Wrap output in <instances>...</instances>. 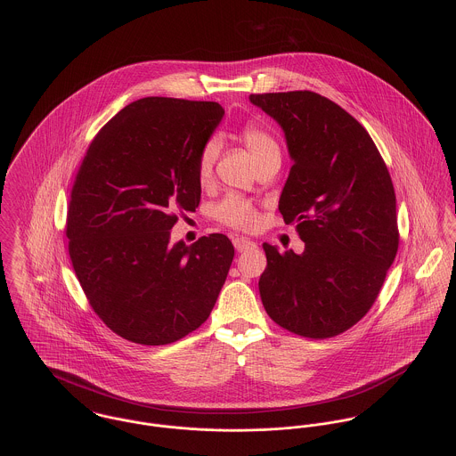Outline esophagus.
<instances>
[{
  "mask_svg": "<svg viewBox=\"0 0 456 456\" xmlns=\"http://www.w3.org/2000/svg\"><path fill=\"white\" fill-rule=\"evenodd\" d=\"M233 246L237 248V252H246V250H250V248H256V244H254V242L246 240V239H240V237L233 239Z\"/></svg>",
  "mask_w": 456,
  "mask_h": 456,
  "instance_id": "obj_1",
  "label": "esophagus"
}]
</instances>
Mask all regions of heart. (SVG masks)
Segmentation results:
<instances>
[{"label": "heart", "mask_w": 456, "mask_h": 456, "mask_svg": "<svg viewBox=\"0 0 456 456\" xmlns=\"http://www.w3.org/2000/svg\"><path fill=\"white\" fill-rule=\"evenodd\" d=\"M240 137H242L252 160L256 162V166H261L268 160H281L279 142L268 130H265L257 125L248 124L242 128ZM219 148H221V144H219L217 137H210L202 144V148L199 151V159H197V174H199L200 183L210 181L217 155H219ZM216 217L219 223H223L230 228H235V230H242V232H250L257 224L256 208L248 200L242 197H237V195L226 197L216 208Z\"/></svg>", "instance_id": "1"}]
</instances>
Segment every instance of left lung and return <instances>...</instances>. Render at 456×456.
Instances as JSON below:
<instances>
[{
	"instance_id": "obj_1",
	"label": "left lung",
	"mask_w": 456,
	"mask_h": 456,
	"mask_svg": "<svg viewBox=\"0 0 456 456\" xmlns=\"http://www.w3.org/2000/svg\"><path fill=\"white\" fill-rule=\"evenodd\" d=\"M248 99L286 134L294 166L279 210L305 242L303 254L263 244V306L294 334L338 336L370 312L397 254L388 168L368 130L321 94L294 90Z\"/></svg>"
}]
</instances>
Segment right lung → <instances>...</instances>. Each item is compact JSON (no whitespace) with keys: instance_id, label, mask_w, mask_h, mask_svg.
Listing matches in <instances>:
<instances>
[{"instance_id":"1","label":"right lung","mask_w":456,"mask_h":456,"mask_svg":"<svg viewBox=\"0 0 456 456\" xmlns=\"http://www.w3.org/2000/svg\"><path fill=\"white\" fill-rule=\"evenodd\" d=\"M223 115L208 101H134L97 132L77 172L69 257L94 312L132 343L168 345L199 330L226 281V235L170 246L177 214L200 204L197 159Z\"/></svg>"}]
</instances>
